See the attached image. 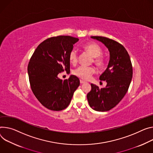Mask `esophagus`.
<instances>
[{"label":"esophagus","instance_id":"1","mask_svg":"<svg viewBox=\"0 0 153 153\" xmlns=\"http://www.w3.org/2000/svg\"><path fill=\"white\" fill-rule=\"evenodd\" d=\"M80 83L81 84H84V83H85V82L84 81V80H80Z\"/></svg>","mask_w":153,"mask_h":153}]
</instances>
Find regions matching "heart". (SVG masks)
Instances as JSON below:
<instances>
[{"label": "heart", "instance_id": "obj_1", "mask_svg": "<svg viewBox=\"0 0 153 153\" xmlns=\"http://www.w3.org/2000/svg\"><path fill=\"white\" fill-rule=\"evenodd\" d=\"M83 49L88 53L92 57L93 63L99 68H102L105 64V59L101 55L102 53L101 47L93 42H90L83 46ZM69 60L71 63L76 65L77 62L78 55L76 50H72L69 55ZM95 73V69L93 67H87L80 66L74 69L73 73L78 77L88 80Z\"/></svg>", "mask_w": 153, "mask_h": 153}]
</instances>
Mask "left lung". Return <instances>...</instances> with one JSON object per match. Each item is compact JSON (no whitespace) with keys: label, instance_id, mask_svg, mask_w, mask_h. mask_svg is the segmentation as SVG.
<instances>
[{"label":"left lung","instance_id":"obj_1","mask_svg":"<svg viewBox=\"0 0 153 153\" xmlns=\"http://www.w3.org/2000/svg\"><path fill=\"white\" fill-rule=\"evenodd\" d=\"M91 38L102 43L110 52L107 68L100 77L106 81V87L100 88L91 84V90L87 95L93 110L105 112L115 107L127 93L132 78V66L127 51L117 41L104 36Z\"/></svg>","mask_w":153,"mask_h":153}]
</instances>
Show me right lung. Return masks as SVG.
<instances>
[{
	"label": "right lung",
	"instance_id": "right-lung-1",
	"mask_svg": "<svg viewBox=\"0 0 153 153\" xmlns=\"http://www.w3.org/2000/svg\"><path fill=\"white\" fill-rule=\"evenodd\" d=\"M78 41L70 36L49 38L38 46L30 58L27 71L31 89L39 102L49 110L66 108L80 85L76 76L63 80L58 77L61 72L70 71L69 55Z\"/></svg>",
	"mask_w": 153,
	"mask_h": 153
}]
</instances>
